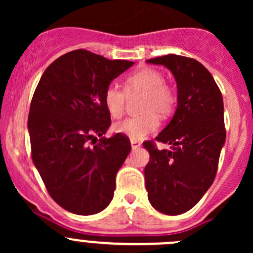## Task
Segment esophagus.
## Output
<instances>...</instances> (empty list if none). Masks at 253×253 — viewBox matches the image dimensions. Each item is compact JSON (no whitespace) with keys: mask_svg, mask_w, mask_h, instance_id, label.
I'll list each match as a JSON object with an SVG mask.
<instances>
[{"mask_svg":"<svg viewBox=\"0 0 253 253\" xmlns=\"http://www.w3.org/2000/svg\"><path fill=\"white\" fill-rule=\"evenodd\" d=\"M131 145H132V149H137V148L141 147V142H138L137 139H131Z\"/></svg>","mask_w":253,"mask_h":253,"instance_id":"obj_1","label":"esophagus"}]
</instances>
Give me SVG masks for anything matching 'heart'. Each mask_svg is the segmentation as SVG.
<instances>
[{
	"mask_svg": "<svg viewBox=\"0 0 253 253\" xmlns=\"http://www.w3.org/2000/svg\"><path fill=\"white\" fill-rule=\"evenodd\" d=\"M134 94H142L138 106L142 115L116 122L112 128L116 133L131 139H142L157 131L159 126L158 117L163 120L172 114L176 105V94L159 71L145 68L126 78L124 90L109 85L104 91V105L112 117H120L125 110L127 96Z\"/></svg>",
	"mask_w": 253,
	"mask_h": 253,
	"instance_id": "heart-1",
	"label": "heart"
}]
</instances>
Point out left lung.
I'll return each instance as SVG.
<instances>
[{"instance_id": "8db88e82", "label": "left lung", "mask_w": 253, "mask_h": 253, "mask_svg": "<svg viewBox=\"0 0 253 253\" xmlns=\"http://www.w3.org/2000/svg\"><path fill=\"white\" fill-rule=\"evenodd\" d=\"M147 62L169 68L177 83L174 117L155 141L143 143L150 154L144 169L148 200L157 211L177 215L197 205L215 178L226 137L223 96L195 58L170 53ZM155 141L173 147L160 151Z\"/></svg>"}]
</instances>
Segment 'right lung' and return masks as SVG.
Wrapping results in <instances>:
<instances>
[{
    "mask_svg": "<svg viewBox=\"0 0 253 253\" xmlns=\"http://www.w3.org/2000/svg\"><path fill=\"white\" fill-rule=\"evenodd\" d=\"M132 65L79 48L53 61L35 89L28 117L33 163L51 198L71 213H99L114 197L131 143L117 133L96 143V136L111 124L104 91Z\"/></svg>",
    "mask_w": 253,
    "mask_h": 253,
    "instance_id": "1",
    "label": "right lung"
}]
</instances>
